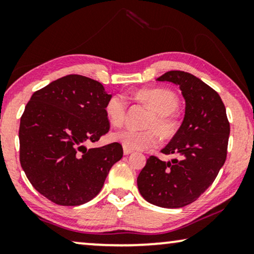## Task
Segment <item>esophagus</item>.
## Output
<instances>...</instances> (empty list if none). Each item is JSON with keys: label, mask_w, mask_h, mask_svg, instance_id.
<instances>
[{"label": "esophagus", "mask_w": 254, "mask_h": 254, "mask_svg": "<svg viewBox=\"0 0 254 254\" xmlns=\"http://www.w3.org/2000/svg\"><path fill=\"white\" fill-rule=\"evenodd\" d=\"M131 152H133V150H130V149L124 147V154L125 155H129V154H131Z\"/></svg>", "instance_id": "34e87169"}]
</instances>
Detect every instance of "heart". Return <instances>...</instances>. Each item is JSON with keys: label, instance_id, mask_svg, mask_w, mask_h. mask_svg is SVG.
Wrapping results in <instances>:
<instances>
[{"label": "heart", "instance_id": "obj_1", "mask_svg": "<svg viewBox=\"0 0 254 254\" xmlns=\"http://www.w3.org/2000/svg\"><path fill=\"white\" fill-rule=\"evenodd\" d=\"M136 98L154 111L145 126L148 129L137 130L124 128L113 134V140L130 150H144L154 148L159 142V133L165 138H171L179 129V121L173 112L179 105L178 98L166 89H142L135 93ZM127 100L120 93L113 95L105 105V116L114 127L120 126L126 117Z\"/></svg>", "mask_w": 254, "mask_h": 254}]
</instances>
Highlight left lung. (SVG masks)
I'll list each match as a JSON object with an SVG mask.
<instances>
[{"instance_id":"obj_1","label":"left lung","mask_w":254,"mask_h":254,"mask_svg":"<svg viewBox=\"0 0 254 254\" xmlns=\"http://www.w3.org/2000/svg\"><path fill=\"white\" fill-rule=\"evenodd\" d=\"M156 81L178 85L185 99L183 124L162 149L177 155L169 162L147 159L137 177L144 200L163 208L192 203L214 183L227 158L230 125L218 93L190 72L171 70Z\"/></svg>"}]
</instances>
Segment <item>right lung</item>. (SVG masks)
Here are the masks:
<instances>
[{
  "label": "right lung",
  "mask_w": 254,
  "mask_h": 254,
  "mask_svg": "<svg viewBox=\"0 0 254 254\" xmlns=\"http://www.w3.org/2000/svg\"><path fill=\"white\" fill-rule=\"evenodd\" d=\"M102 83L67 75L38 90L19 125V161L32 186L52 202L79 206L100 192L124 155L118 142L86 149L110 129Z\"/></svg>",
  "instance_id": "add662e5"
}]
</instances>
